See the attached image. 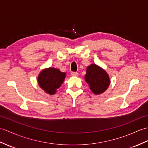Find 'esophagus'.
Masks as SVG:
<instances>
[{
  "label": "esophagus",
  "mask_w": 148,
  "mask_h": 148,
  "mask_svg": "<svg viewBox=\"0 0 148 148\" xmlns=\"http://www.w3.org/2000/svg\"><path fill=\"white\" fill-rule=\"evenodd\" d=\"M71 74L72 76H77L78 75V73H77V72H72Z\"/></svg>",
  "instance_id": "esophagus-1"
}]
</instances>
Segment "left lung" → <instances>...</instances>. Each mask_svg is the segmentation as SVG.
<instances>
[{
	"instance_id": "8db88e82",
	"label": "left lung",
	"mask_w": 148,
	"mask_h": 148,
	"mask_svg": "<svg viewBox=\"0 0 148 148\" xmlns=\"http://www.w3.org/2000/svg\"><path fill=\"white\" fill-rule=\"evenodd\" d=\"M85 80L89 84L91 90L96 95L103 92L110 84L107 73L96 64H91L87 68Z\"/></svg>"
}]
</instances>
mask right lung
I'll return each instance as SVG.
<instances>
[{
  "label": "right lung",
  "instance_id": "right-lung-1",
  "mask_svg": "<svg viewBox=\"0 0 148 148\" xmlns=\"http://www.w3.org/2000/svg\"><path fill=\"white\" fill-rule=\"evenodd\" d=\"M65 77L66 73H62L57 69L50 67L41 72L38 77V82L41 88L46 92L53 95L57 89L60 87Z\"/></svg>",
  "mask_w": 148,
  "mask_h": 148
}]
</instances>
